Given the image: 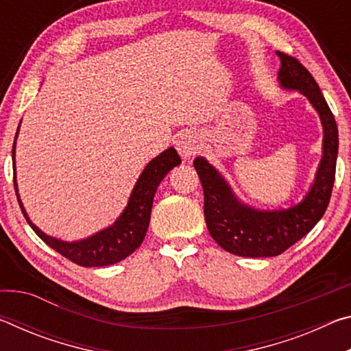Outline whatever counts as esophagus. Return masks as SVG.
<instances>
[{
	"mask_svg": "<svg viewBox=\"0 0 351 351\" xmlns=\"http://www.w3.org/2000/svg\"><path fill=\"white\" fill-rule=\"evenodd\" d=\"M176 150L181 154L182 159H190L199 150V138L197 133L186 132L182 133L176 141Z\"/></svg>",
	"mask_w": 351,
	"mask_h": 351,
	"instance_id": "obj_1",
	"label": "esophagus"
}]
</instances>
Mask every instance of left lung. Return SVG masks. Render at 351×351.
<instances>
[{"label":"left lung","instance_id":"8db88e82","mask_svg":"<svg viewBox=\"0 0 351 351\" xmlns=\"http://www.w3.org/2000/svg\"><path fill=\"white\" fill-rule=\"evenodd\" d=\"M280 57L278 83L310 100L324 128L322 158L314 181L304 199L289 209L258 210L237 198L224 176L198 156L193 161L204 192V218L212 239L224 251L240 257H276L310 232L328 207L335 184L339 134L335 116L316 80L294 57Z\"/></svg>","mask_w":351,"mask_h":351}]
</instances>
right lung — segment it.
I'll use <instances>...</instances> for the list:
<instances>
[{"instance_id": "right-lung-1", "label": "right lung", "mask_w": 351, "mask_h": 351, "mask_svg": "<svg viewBox=\"0 0 351 351\" xmlns=\"http://www.w3.org/2000/svg\"><path fill=\"white\" fill-rule=\"evenodd\" d=\"M19 132L20 125L15 134L14 148H12L14 186L23 215H25L26 221L34 229V232L37 234L47 246L54 249V251L62 254L63 257L74 261L77 265L85 266V268H91V266H110L123 258H127L128 255H132L145 239L148 223H150L153 198L158 190V186L161 184L165 175H167L171 169L181 164V158L180 154L176 153L175 148H167V150L158 154L156 158H153L152 161L145 165V169L142 170L141 176L134 184L133 192L130 195L125 209L122 210L114 224H111L110 228L99 230V232L88 237V239L77 241H63L60 239H56V237L46 235L43 230L38 229L37 226L31 221L25 206L21 203L19 186H16L15 170V144L16 138H19Z\"/></svg>"}]
</instances>
